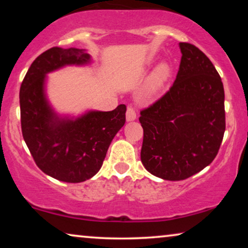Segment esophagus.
<instances>
[{
	"instance_id": "esophagus-1",
	"label": "esophagus",
	"mask_w": 248,
	"mask_h": 248,
	"mask_svg": "<svg viewBox=\"0 0 248 248\" xmlns=\"http://www.w3.org/2000/svg\"><path fill=\"white\" fill-rule=\"evenodd\" d=\"M135 118H137V113H135L134 108L132 106H128L126 109V121L131 122V121H134Z\"/></svg>"
}]
</instances>
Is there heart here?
Here are the masks:
<instances>
[{"mask_svg":"<svg viewBox=\"0 0 248 248\" xmlns=\"http://www.w3.org/2000/svg\"><path fill=\"white\" fill-rule=\"evenodd\" d=\"M171 69L167 63H160L155 69L152 71V73L149 77L147 86L144 89V94L147 98L157 97L162 88L165 87L169 77H170Z\"/></svg>","mask_w":248,"mask_h":248,"instance_id":"heart-1","label":"heart"}]
</instances>
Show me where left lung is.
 <instances>
[{
	"label": "left lung",
	"instance_id": "1",
	"mask_svg": "<svg viewBox=\"0 0 248 248\" xmlns=\"http://www.w3.org/2000/svg\"><path fill=\"white\" fill-rule=\"evenodd\" d=\"M179 48L174 84L139 117L143 127L142 164L166 181H183L211 164L226 130L219 73L196 46L179 43Z\"/></svg>",
	"mask_w": 248,
	"mask_h": 248
}]
</instances>
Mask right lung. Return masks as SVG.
<instances>
[{
  "instance_id": "obj_1",
  "label": "right lung",
  "mask_w": 248,
  "mask_h": 248,
  "mask_svg": "<svg viewBox=\"0 0 248 248\" xmlns=\"http://www.w3.org/2000/svg\"><path fill=\"white\" fill-rule=\"evenodd\" d=\"M90 62L84 49L52 47L30 65L20 87L22 137L36 165L50 177L80 183L99 171L109 144L125 124V105L111 111H88L60 117L45 93L47 73L65 65Z\"/></svg>"
}]
</instances>
